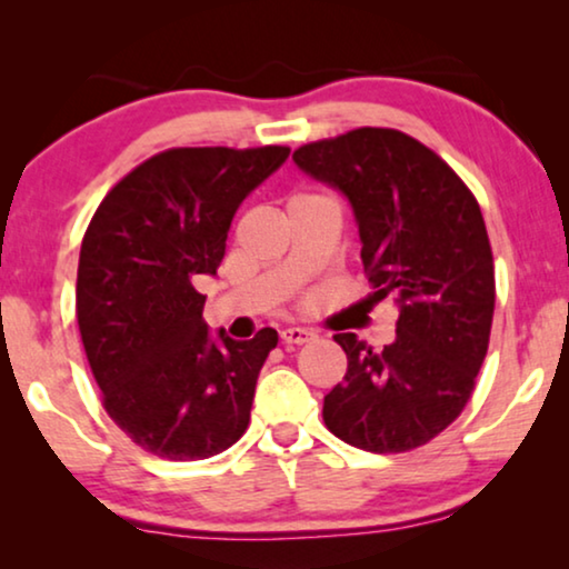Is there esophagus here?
I'll list each match as a JSON object with an SVG mask.
<instances>
[{
    "label": "esophagus",
    "instance_id": "34e87169",
    "mask_svg": "<svg viewBox=\"0 0 569 569\" xmlns=\"http://www.w3.org/2000/svg\"><path fill=\"white\" fill-rule=\"evenodd\" d=\"M281 340L283 346H303V342L315 340V332L301 330V327H288V330L281 332Z\"/></svg>",
    "mask_w": 569,
    "mask_h": 569
}]
</instances>
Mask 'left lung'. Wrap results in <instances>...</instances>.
Masks as SVG:
<instances>
[{
  "mask_svg": "<svg viewBox=\"0 0 569 569\" xmlns=\"http://www.w3.org/2000/svg\"><path fill=\"white\" fill-rule=\"evenodd\" d=\"M293 162L348 198L368 301L399 307L397 338L381 350L335 335L348 371L325 397V426L371 453L426 446L467 407L490 346L495 266L477 198L433 149L395 128L303 143Z\"/></svg>",
  "mask_w": 569,
  "mask_h": 569,
  "instance_id": "8db88e82",
  "label": "left lung"
}]
</instances>
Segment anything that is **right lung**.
Returning a JSON list of instances; mask_svg holds the SVG:
<instances>
[{
  "label": "right lung",
  "mask_w": 569,
  "mask_h": 569,
  "mask_svg": "<svg viewBox=\"0 0 569 569\" xmlns=\"http://www.w3.org/2000/svg\"><path fill=\"white\" fill-rule=\"evenodd\" d=\"M288 147H178L118 180L84 231L77 322L102 407L143 451L198 461L244 436L260 368L278 346L211 340L201 276H216L239 203Z\"/></svg>",
  "instance_id": "right-lung-1"
}]
</instances>
